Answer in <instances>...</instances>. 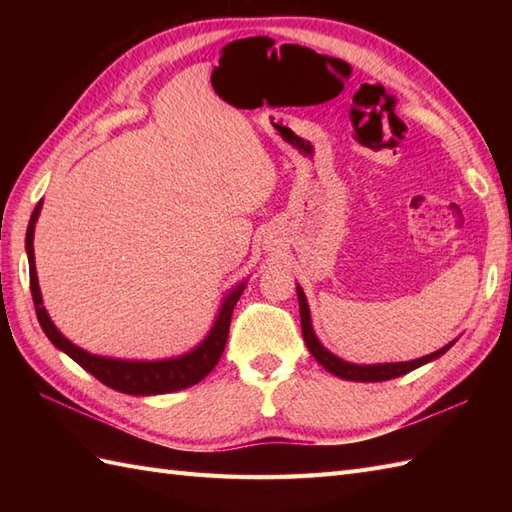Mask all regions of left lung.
I'll list each match as a JSON object with an SVG mask.
<instances>
[{
  "mask_svg": "<svg viewBox=\"0 0 512 512\" xmlns=\"http://www.w3.org/2000/svg\"><path fill=\"white\" fill-rule=\"evenodd\" d=\"M297 297H299V310H301V330H303V341H306L310 354L317 358V361L332 372L334 376L345 378V380H361V383H378V380H389V378H398L402 374H409L411 369H416L424 363L433 361V358H440L449 347L455 343L444 345L442 350L427 354L422 358H416V361L409 363H385V365H354V363H345L339 356H334L332 352L325 350V347L319 343L317 336L312 332V323H310V310H308V301L303 290L297 286Z\"/></svg>",
  "mask_w": 512,
  "mask_h": 512,
  "instance_id": "1",
  "label": "left lung"
}]
</instances>
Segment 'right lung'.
Instances as JSON below:
<instances>
[{
  "mask_svg": "<svg viewBox=\"0 0 512 512\" xmlns=\"http://www.w3.org/2000/svg\"><path fill=\"white\" fill-rule=\"evenodd\" d=\"M41 211V202L35 206V211L30 215L28 233H26V250H28V264H30V292L32 301H35V312L41 330L46 332L48 339L54 347H59L68 354L72 361L79 363L85 372H90L94 378H99L103 385L112 387L116 391L132 396H154V394H169V391L187 389L195 383H200L202 378L213 372V367L220 361L224 352V345L228 339V328H231V317L235 310V303L242 297L244 284L237 286L231 295L226 297L224 306L220 310L211 334L206 336L204 343L195 347L193 352L184 354L180 358H169V361H116V358L94 356L88 354L81 347L70 343L65 336L54 328L50 321L46 308L41 303V290L37 281L35 270V248H32V237H35V222Z\"/></svg>",
  "mask_w": 512,
  "mask_h": 512,
  "instance_id": "right-lung-1",
  "label": "right lung"
}]
</instances>
